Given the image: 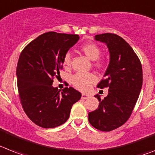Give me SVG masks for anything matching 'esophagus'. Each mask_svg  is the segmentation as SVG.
Returning a JSON list of instances; mask_svg holds the SVG:
<instances>
[{"mask_svg": "<svg viewBox=\"0 0 155 155\" xmlns=\"http://www.w3.org/2000/svg\"><path fill=\"white\" fill-rule=\"evenodd\" d=\"M88 97H89V96H88V94L82 93V95H81V99H83V100H86Z\"/></svg>", "mask_w": 155, "mask_h": 155, "instance_id": "1", "label": "esophagus"}]
</instances>
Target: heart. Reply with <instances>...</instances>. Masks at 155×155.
I'll list each match as a JSON object with an SVG mask.
<instances>
[{
  "label": "heart",
  "mask_w": 155,
  "mask_h": 155,
  "mask_svg": "<svg viewBox=\"0 0 155 155\" xmlns=\"http://www.w3.org/2000/svg\"><path fill=\"white\" fill-rule=\"evenodd\" d=\"M81 51L85 54L87 57L91 60H95V65L100 67L103 65L101 59H99L101 51L99 46L96 44L89 43L84 45L81 48ZM71 55L70 52L65 54L63 59V63L65 67H69L71 65ZM96 81V77L92 73H77L71 78V82L78 89L81 91H88Z\"/></svg>",
  "instance_id": "b5f03b06"
}]
</instances>
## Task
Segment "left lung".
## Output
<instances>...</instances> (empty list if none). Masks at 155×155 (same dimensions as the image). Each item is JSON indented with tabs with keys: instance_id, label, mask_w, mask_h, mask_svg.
<instances>
[{
	"instance_id": "1",
	"label": "left lung",
	"mask_w": 155,
	"mask_h": 155,
	"mask_svg": "<svg viewBox=\"0 0 155 155\" xmlns=\"http://www.w3.org/2000/svg\"><path fill=\"white\" fill-rule=\"evenodd\" d=\"M105 43L110 52V63L104 78L97 84L108 88V95L100 101L98 109L88 113V121L96 129L110 132L124 125L133 112L143 84L142 65L129 44L115 34L95 36Z\"/></svg>"
}]
</instances>
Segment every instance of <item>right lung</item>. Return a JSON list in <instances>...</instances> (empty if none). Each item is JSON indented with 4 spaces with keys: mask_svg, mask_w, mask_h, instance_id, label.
Instances as JSON below:
<instances>
[{
    "mask_svg": "<svg viewBox=\"0 0 155 155\" xmlns=\"http://www.w3.org/2000/svg\"><path fill=\"white\" fill-rule=\"evenodd\" d=\"M79 40L77 34L48 32L24 48L16 68L21 104L29 118L38 126L51 129L63 125L73 104L81 94L72 87L62 92L52 86L63 68L65 54Z\"/></svg>",
    "mask_w": 155,
    "mask_h": 155,
    "instance_id": "1",
    "label": "right lung"
}]
</instances>
